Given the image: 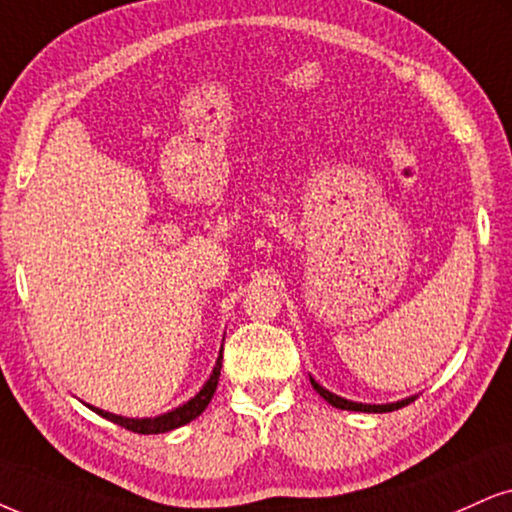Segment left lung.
I'll use <instances>...</instances> for the list:
<instances>
[{"instance_id":"left-lung-1","label":"left lung","mask_w":512,"mask_h":512,"mask_svg":"<svg viewBox=\"0 0 512 512\" xmlns=\"http://www.w3.org/2000/svg\"><path fill=\"white\" fill-rule=\"evenodd\" d=\"M311 384L313 389L318 391L323 399L330 403L334 408H342V410H356V413H391V410H399L403 406H408L410 401H415L418 396H408V399H401V401H394V403H358V401H349V399H342V396L332 394L330 389H325L323 384H318L311 377Z\"/></svg>"}]
</instances>
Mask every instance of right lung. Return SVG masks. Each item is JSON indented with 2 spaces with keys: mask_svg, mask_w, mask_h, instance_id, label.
Segmentation results:
<instances>
[{
  "mask_svg": "<svg viewBox=\"0 0 512 512\" xmlns=\"http://www.w3.org/2000/svg\"><path fill=\"white\" fill-rule=\"evenodd\" d=\"M220 368H223V349H220L218 361H216V365H213L211 377H208V380L204 382V387H201L197 394L192 396V399L182 403V406L168 410V413L156 415V418H125V415L109 413V410L94 408V406H90V408L97 415H102V418L116 422V425H121V427H125V430L137 432V434H163V432H170V430H178V427L187 425V422L197 420L199 415L206 410L208 403H211L213 394H216V387H218Z\"/></svg>",
  "mask_w": 512,
  "mask_h": 512,
  "instance_id": "obj_1",
  "label": "right lung"
}]
</instances>
